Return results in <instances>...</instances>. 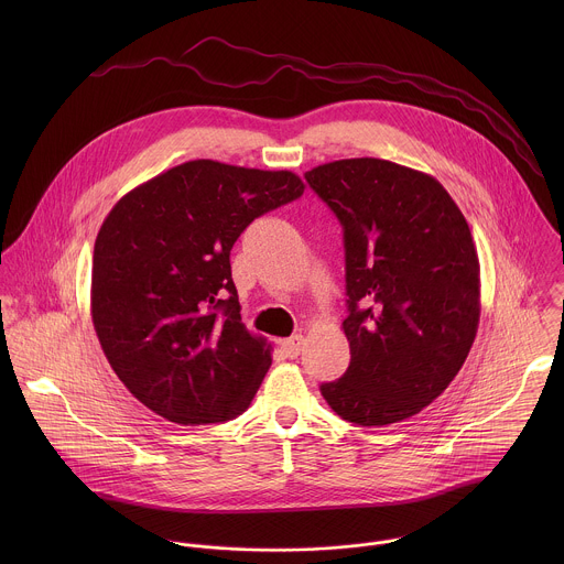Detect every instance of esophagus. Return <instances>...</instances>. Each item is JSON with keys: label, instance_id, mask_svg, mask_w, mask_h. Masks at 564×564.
<instances>
[{"label": "esophagus", "instance_id": "1", "mask_svg": "<svg viewBox=\"0 0 564 564\" xmlns=\"http://www.w3.org/2000/svg\"><path fill=\"white\" fill-rule=\"evenodd\" d=\"M302 345H304V338H302L300 334H295V336H291V338H284V340L280 343L282 351H284L289 358H295V356L302 351Z\"/></svg>", "mask_w": 564, "mask_h": 564}]
</instances>
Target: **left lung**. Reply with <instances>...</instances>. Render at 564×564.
<instances>
[{
  "label": "left lung",
  "instance_id": "obj_1",
  "mask_svg": "<svg viewBox=\"0 0 564 564\" xmlns=\"http://www.w3.org/2000/svg\"><path fill=\"white\" fill-rule=\"evenodd\" d=\"M343 226L351 362L322 384L345 421L382 427L434 402L456 378L480 323V260L443 184L382 159L306 171Z\"/></svg>",
  "mask_w": 564,
  "mask_h": 564
}]
</instances>
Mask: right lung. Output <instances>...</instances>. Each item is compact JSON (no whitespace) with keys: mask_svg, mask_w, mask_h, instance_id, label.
I'll list each match as a JSON object with an SVG mask.
<instances>
[{"mask_svg":"<svg viewBox=\"0 0 564 564\" xmlns=\"http://www.w3.org/2000/svg\"><path fill=\"white\" fill-rule=\"evenodd\" d=\"M304 188L293 171L188 161L132 188L104 219L93 325L117 378L166 421H230L253 400L271 345L241 323L230 251L256 217Z\"/></svg>","mask_w":564,"mask_h":564,"instance_id":"right-lung-1","label":"right lung"}]
</instances>
